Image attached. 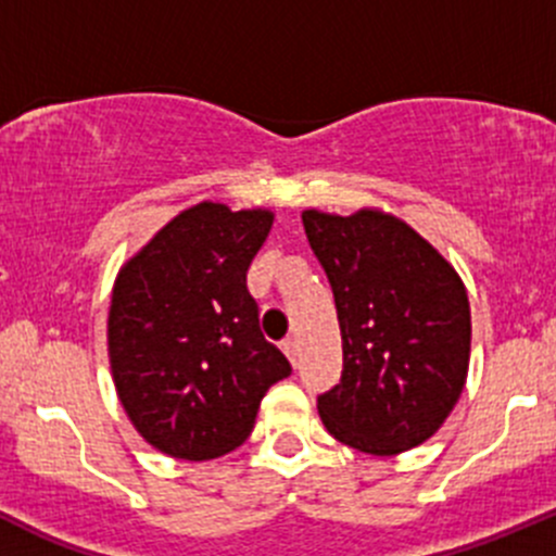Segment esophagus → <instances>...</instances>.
<instances>
[{
    "mask_svg": "<svg viewBox=\"0 0 556 556\" xmlns=\"http://www.w3.org/2000/svg\"><path fill=\"white\" fill-rule=\"evenodd\" d=\"M280 351L286 353V358H289L291 364H300V345H296V340H283L280 342Z\"/></svg>",
    "mask_w": 556,
    "mask_h": 556,
    "instance_id": "obj_1",
    "label": "esophagus"
}]
</instances>
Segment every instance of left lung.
<instances>
[{
    "mask_svg": "<svg viewBox=\"0 0 556 556\" xmlns=\"http://www.w3.org/2000/svg\"><path fill=\"white\" fill-rule=\"evenodd\" d=\"M342 331V377L318 396L337 442L399 455L442 428L471 356V307L455 267L409 225L377 208L302 211Z\"/></svg>",
    "mask_w": 556,
    "mask_h": 556,
    "instance_id": "8db88e82",
    "label": "left lung"
}]
</instances>
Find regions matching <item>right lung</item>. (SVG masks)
Here are the masks:
<instances>
[{
	"label": "right lung",
	"mask_w": 556,
	"mask_h": 556,
	"mask_svg": "<svg viewBox=\"0 0 556 556\" xmlns=\"http://www.w3.org/2000/svg\"><path fill=\"white\" fill-rule=\"evenodd\" d=\"M273 211H181L119 267L106 340L114 388L136 431L181 460L240 447L262 396L291 364L260 331L245 286Z\"/></svg>",
	"instance_id": "right-lung-1"
}]
</instances>
